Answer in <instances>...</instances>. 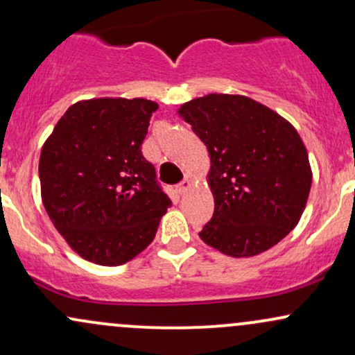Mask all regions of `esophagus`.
<instances>
[{"mask_svg": "<svg viewBox=\"0 0 355 355\" xmlns=\"http://www.w3.org/2000/svg\"><path fill=\"white\" fill-rule=\"evenodd\" d=\"M189 189H190V180H189V178H183V180L177 185L178 193H185V191L189 190Z\"/></svg>", "mask_w": 355, "mask_h": 355, "instance_id": "34e87169", "label": "esophagus"}]
</instances>
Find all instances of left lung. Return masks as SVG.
<instances>
[{
  "label": "left lung",
  "instance_id": "1",
  "mask_svg": "<svg viewBox=\"0 0 355 355\" xmlns=\"http://www.w3.org/2000/svg\"><path fill=\"white\" fill-rule=\"evenodd\" d=\"M180 115L207 145L215 211L200 238L221 253L248 258L270 250L300 221L311 173L296 129L245 96L210 94Z\"/></svg>",
  "mask_w": 355,
  "mask_h": 355
}]
</instances>
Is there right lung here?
Returning <instances> with one entry per match:
<instances>
[{"instance_id":"add662e5","label":"right lung","mask_w":355,"mask_h":355,"mask_svg":"<svg viewBox=\"0 0 355 355\" xmlns=\"http://www.w3.org/2000/svg\"><path fill=\"white\" fill-rule=\"evenodd\" d=\"M157 104L91 99L71 105L42 145V205L72 250L101 266L130 261L155 238L172 200L142 142Z\"/></svg>"}]
</instances>
